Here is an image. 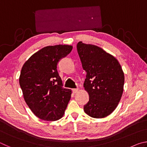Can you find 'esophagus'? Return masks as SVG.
Returning <instances> with one entry per match:
<instances>
[{"instance_id":"obj_1","label":"esophagus","mask_w":147,"mask_h":147,"mask_svg":"<svg viewBox=\"0 0 147 147\" xmlns=\"http://www.w3.org/2000/svg\"><path fill=\"white\" fill-rule=\"evenodd\" d=\"M78 91V88H76V89H73V93H76Z\"/></svg>"}]
</instances>
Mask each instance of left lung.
I'll use <instances>...</instances> for the list:
<instances>
[{"label":"left lung","mask_w":147,"mask_h":147,"mask_svg":"<svg viewBox=\"0 0 147 147\" xmlns=\"http://www.w3.org/2000/svg\"><path fill=\"white\" fill-rule=\"evenodd\" d=\"M76 48L87 72L84 87L89 100L84 110L91 117H105L115 110L123 94L124 76L121 65L115 57L96 45L80 41Z\"/></svg>","instance_id":"obj_1"}]
</instances>
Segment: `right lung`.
<instances>
[{"label":"right lung","instance_id":"1","mask_svg":"<svg viewBox=\"0 0 147 147\" xmlns=\"http://www.w3.org/2000/svg\"><path fill=\"white\" fill-rule=\"evenodd\" d=\"M73 47L47 46L34 54L22 67L19 84L24 99L34 115L44 121L61 119L71 98V89L64 88L57 65Z\"/></svg>","mask_w":147,"mask_h":147}]
</instances>
